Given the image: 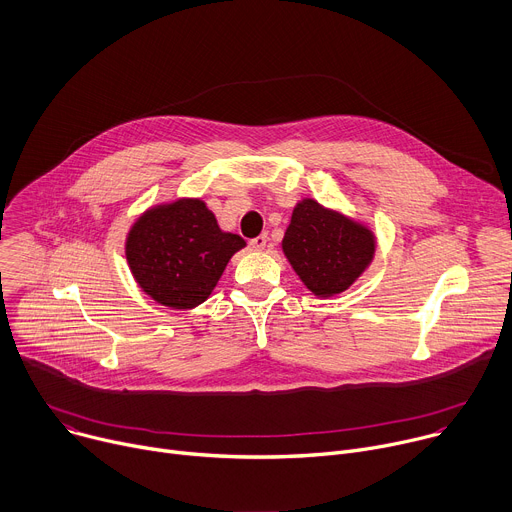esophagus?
<instances>
[{
  "label": "esophagus",
  "instance_id": "obj_1",
  "mask_svg": "<svg viewBox=\"0 0 512 512\" xmlns=\"http://www.w3.org/2000/svg\"><path fill=\"white\" fill-rule=\"evenodd\" d=\"M267 241H269L267 235H259V237H255L249 245H251V249H255V251H263V249L267 247Z\"/></svg>",
  "mask_w": 512,
  "mask_h": 512
}]
</instances>
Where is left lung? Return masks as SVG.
<instances>
[{"instance_id":"1","label":"left lung","mask_w":512,"mask_h":512,"mask_svg":"<svg viewBox=\"0 0 512 512\" xmlns=\"http://www.w3.org/2000/svg\"><path fill=\"white\" fill-rule=\"evenodd\" d=\"M376 232L365 222L302 198L286 228L282 251L300 282L318 298L349 290L376 255Z\"/></svg>"}]
</instances>
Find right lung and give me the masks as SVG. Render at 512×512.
I'll return each mask as SVG.
<instances>
[{"mask_svg":"<svg viewBox=\"0 0 512 512\" xmlns=\"http://www.w3.org/2000/svg\"><path fill=\"white\" fill-rule=\"evenodd\" d=\"M247 243L224 232L202 198L155 204L128 228L124 255L134 282L157 304L192 310L206 302L230 257Z\"/></svg>","mask_w":512,"mask_h":512,"instance_id":"add662e5","label":"right lung"}]
</instances>
